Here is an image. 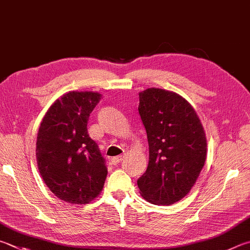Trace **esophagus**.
Wrapping results in <instances>:
<instances>
[{"label":"esophagus","instance_id":"1","mask_svg":"<svg viewBox=\"0 0 250 250\" xmlns=\"http://www.w3.org/2000/svg\"><path fill=\"white\" fill-rule=\"evenodd\" d=\"M121 161H122V156L112 157L111 160H110V164H111V165H118Z\"/></svg>","mask_w":250,"mask_h":250}]
</instances>
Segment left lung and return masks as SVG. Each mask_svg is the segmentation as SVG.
Instances as JSON below:
<instances>
[{
    "instance_id": "1",
    "label": "left lung",
    "mask_w": 250,
    "mask_h": 250,
    "mask_svg": "<svg viewBox=\"0 0 250 250\" xmlns=\"http://www.w3.org/2000/svg\"><path fill=\"white\" fill-rule=\"evenodd\" d=\"M139 97L149 158L138 187L148 202L169 206L183 199L200 175L207 158L206 133L196 111L178 94L148 88Z\"/></svg>"
}]
</instances>
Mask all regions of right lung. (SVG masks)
<instances>
[{"label":"right lung","mask_w":250,"mask_h":250,"mask_svg":"<svg viewBox=\"0 0 250 250\" xmlns=\"http://www.w3.org/2000/svg\"><path fill=\"white\" fill-rule=\"evenodd\" d=\"M99 99L101 94L93 92L64 94L40 124L36 143L39 172L63 201L89 203L105 184L106 160L87 131L89 115Z\"/></svg>","instance_id":"right-lung-1"}]
</instances>
